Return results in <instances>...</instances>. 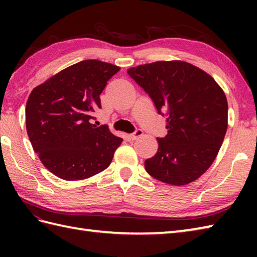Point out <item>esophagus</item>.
<instances>
[{
    "instance_id": "esophagus-1",
    "label": "esophagus",
    "mask_w": 257,
    "mask_h": 257,
    "mask_svg": "<svg viewBox=\"0 0 257 257\" xmlns=\"http://www.w3.org/2000/svg\"><path fill=\"white\" fill-rule=\"evenodd\" d=\"M143 135H144V132H143V130H141V129H137L134 134H132V135L129 136V138L132 139V140H136V139L140 138L141 136H143Z\"/></svg>"
}]
</instances>
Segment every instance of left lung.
<instances>
[{
	"mask_svg": "<svg viewBox=\"0 0 257 257\" xmlns=\"http://www.w3.org/2000/svg\"><path fill=\"white\" fill-rule=\"evenodd\" d=\"M167 118L168 134L145 161L151 177L172 185L200 178L219 154L227 129V100L204 70L183 61H159L128 69Z\"/></svg>",
	"mask_w": 257,
	"mask_h": 257,
	"instance_id": "1",
	"label": "left lung"
}]
</instances>
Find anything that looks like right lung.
I'll list each match as a JSON object with an SVG mask.
<instances>
[{"label":"right lung","instance_id":"add662e5","mask_svg":"<svg viewBox=\"0 0 257 257\" xmlns=\"http://www.w3.org/2000/svg\"><path fill=\"white\" fill-rule=\"evenodd\" d=\"M119 70L116 65L86 59L32 90L25 108L26 132L40 160L56 177L84 180L111 163L122 139L91 119L101 107L99 95L107 81Z\"/></svg>","mask_w":257,"mask_h":257}]
</instances>
